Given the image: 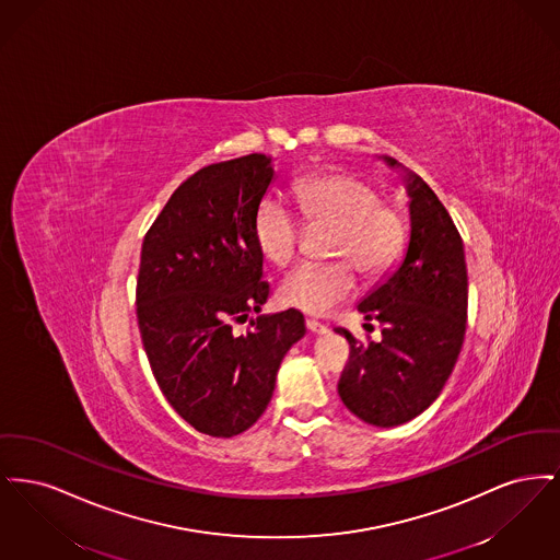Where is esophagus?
<instances>
[{
	"label": "esophagus",
	"instance_id": "34e87169",
	"mask_svg": "<svg viewBox=\"0 0 560 560\" xmlns=\"http://www.w3.org/2000/svg\"><path fill=\"white\" fill-rule=\"evenodd\" d=\"M306 329H308L311 334H327V325H323L319 320H306Z\"/></svg>",
	"mask_w": 560,
	"mask_h": 560
}]
</instances>
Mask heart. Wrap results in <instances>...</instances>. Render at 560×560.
Wrapping results in <instances>:
<instances>
[{
    "label": "heart",
    "instance_id": "1",
    "mask_svg": "<svg viewBox=\"0 0 560 560\" xmlns=\"http://www.w3.org/2000/svg\"><path fill=\"white\" fill-rule=\"evenodd\" d=\"M293 197L306 224H334L327 265L304 262L279 285L283 306L306 315H325L357 292L359 268L377 279L397 265L407 226L397 208L380 201V192L347 172H315L293 183ZM254 241L260 256L285 267L302 241V222L279 195H267L254 215Z\"/></svg>",
    "mask_w": 560,
    "mask_h": 560
}]
</instances>
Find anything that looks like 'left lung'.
<instances>
[{
    "label": "left lung",
    "instance_id": "8db88e82",
    "mask_svg": "<svg viewBox=\"0 0 560 560\" xmlns=\"http://www.w3.org/2000/svg\"><path fill=\"white\" fill-rule=\"evenodd\" d=\"M405 185L411 220L405 258L357 306L382 325V340L361 345L336 327L350 345L340 399L357 418L382 428L413 420L441 395L464 345L468 313L464 243L452 215L420 176L405 172Z\"/></svg>",
    "mask_w": 560,
    "mask_h": 560
}]
</instances>
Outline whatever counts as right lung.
I'll list each match as a JSON object with an SVG mask.
<instances>
[{"instance_id": "1", "label": "right lung", "mask_w": 560, "mask_h": 560, "mask_svg": "<svg viewBox=\"0 0 560 560\" xmlns=\"http://www.w3.org/2000/svg\"><path fill=\"white\" fill-rule=\"evenodd\" d=\"M272 178L262 153L201 167L142 241L136 317L151 370L176 413L220 439L258 422L283 357L306 334L293 308L233 331L267 302L254 215Z\"/></svg>"}]
</instances>
